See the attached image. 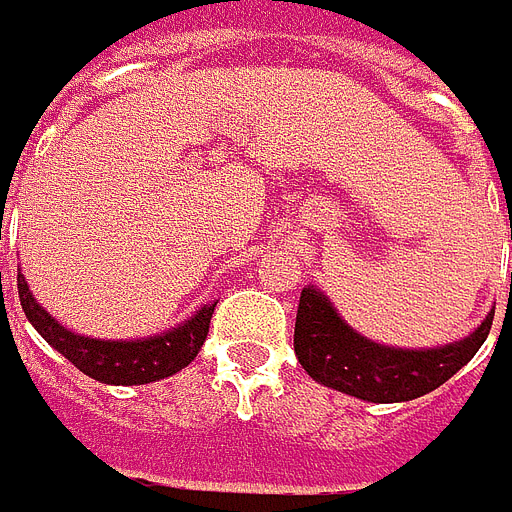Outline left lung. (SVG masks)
<instances>
[{
	"label": "left lung",
	"instance_id": "left-lung-1",
	"mask_svg": "<svg viewBox=\"0 0 512 512\" xmlns=\"http://www.w3.org/2000/svg\"><path fill=\"white\" fill-rule=\"evenodd\" d=\"M493 313L464 342L436 350H399L359 336L316 287H305L296 310L293 350L310 379L364 402H410L436 390L476 356Z\"/></svg>",
	"mask_w": 512,
	"mask_h": 512
}]
</instances>
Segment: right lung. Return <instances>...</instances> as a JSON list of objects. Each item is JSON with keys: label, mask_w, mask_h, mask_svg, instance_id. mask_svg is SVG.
Wrapping results in <instances>:
<instances>
[{"label": "right lung", "mask_w": 512, "mask_h": 512, "mask_svg": "<svg viewBox=\"0 0 512 512\" xmlns=\"http://www.w3.org/2000/svg\"><path fill=\"white\" fill-rule=\"evenodd\" d=\"M19 302L30 325L39 330V336L50 347H56L85 376L105 384H148L179 373L202 350L210 316L216 310V305L202 307L185 325L173 327L162 336L136 339V342H102V339L76 336L68 327L59 325L48 310L36 305L22 273H19Z\"/></svg>", "instance_id": "right-lung-1"}]
</instances>
